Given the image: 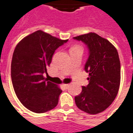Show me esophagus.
<instances>
[{
  "mask_svg": "<svg viewBox=\"0 0 133 133\" xmlns=\"http://www.w3.org/2000/svg\"><path fill=\"white\" fill-rule=\"evenodd\" d=\"M62 86L64 87L65 89H68L69 87V86H70V85H69V84H62Z\"/></svg>",
  "mask_w": 133,
  "mask_h": 133,
  "instance_id": "obj_1",
  "label": "esophagus"
}]
</instances>
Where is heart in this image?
I'll list each match as a JSON object with an SVG mask.
<instances>
[{"label":"heart","mask_w":133,"mask_h":133,"mask_svg":"<svg viewBox=\"0 0 133 133\" xmlns=\"http://www.w3.org/2000/svg\"><path fill=\"white\" fill-rule=\"evenodd\" d=\"M72 48H78V49H81L82 50V48H81V47H80V46H74V47H73Z\"/></svg>","instance_id":"heart-1"}]
</instances>
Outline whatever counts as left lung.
Wrapping results in <instances>:
<instances>
[{
    "instance_id": "1",
    "label": "left lung",
    "mask_w": 133,
    "mask_h": 133,
    "mask_svg": "<svg viewBox=\"0 0 133 133\" xmlns=\"http://www.w3.org/2000/svg\"><path fill=\"white\" fill-rule=\"evenodd\" d=\"M89 48V56L85 65L89 72V84L82 87L75 97L77 107L91 115L104 111L116 98L120 85V61L117 49L107 39L95 33L74 37Z\"/></svg>"
}]
</instances>
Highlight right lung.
<instances>
[{
	"mask_svg": "<svg viewBox=\"0 0 133 133\" xmlns=\"http://www.w3.org/2000/svg\"><path fill=\"white\" fill-rule=\"evenodd\" d=\"M38 30L20 41L13 54L11 74L16 96L26 108L37 113L55 107L62 92L44 76L55 50L66 43Z\"/></svg>",
	"mask_w": 133,
	"mask_h": 133,
	"instance_id": "right-lung-1",
	"label": "right lung"
}]
</instances>
